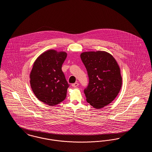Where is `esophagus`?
Listing matches in <instances>:
<instances>
[{
  "label": "esophagus",
  "mask_w": 152,
  "mask_h": 152,
  "mask_svg": "<svg viewBox=\"0 0 152 152\" xmlns=\"http://www.w3.org/2000/svg\"><path fill=\"white\" fill-rule=\"evenodd\" d=\"M78 86H79V83H73L72 85V86L73 87H77Z\"/></svg>",
  "instance_id": "1"
}]
</instances>
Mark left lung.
Returning a JSON list of instances; mask_svg holds the SVG:
<instances>
[{"mask_svg": "<svg viewBox=\"0 0 152 152\" xmlns=\"http://www.w3.org/2000/svg\"><path fill=\"white\" fill-rule=\"evenodd\" d=\"M80 57L89 77L84 91L87 101L94 108H102L113 101L121 89L119 66L115 58L105 51L86 52Z\"/></svg>", "mask_w": 152, "mask_h": 152, "instance_id": "left-lung-1", "label": "left lung"}]
</instances>
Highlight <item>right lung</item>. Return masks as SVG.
Instances as JSON below:
<instances>
[{
	"mask_svg": "<svg viewBox=\"0 0 152 152\" xmlns=\"http://www.w3.org/2000/svg\"><path fill=\"white\" fill-rule=\"evenodd\" d=\"M64 52L48 50L37 58L30 73V84L36 97L51 106L64 101L69 86L61 70Z\"/></svg>",
	"mask_w": 152,
	"mask_h": 152,
	"instance_id": "obj_1",
	"label": "right lung"
}]
</instances>
